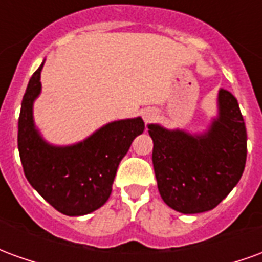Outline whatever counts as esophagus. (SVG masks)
Returning <instances> with one entry per match:
<instances>
[{
    "label": "esophagus",
    "instance_id": "obj_1",
    "mask_svg": "<svg viewBox=\"0 0 262 262\" xmlns=\"http://www.w3.org/2000/svg\"><path fill=\"white\" fill-rule=\"evenodd\" d=\"M156 116H157V112L154 111V109H146L144 112H143V119L146 123H150V122H153L156 119Z\"/></svg>",
    "mask_w": 262,
    "mask_h": 262
}]
</instances>
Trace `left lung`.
I'll list each match as a JSON object with an SVG mask.
<instances>
[{
  "instance_id": "left-lung-1",
  "label": "left lung",
  "mask_w": 262,
  "mask_h": 262,
  "mask_svg": "<svg viewBox=\"0 0 262 262\" xmlns=\"http://www.w3.org/2000/svg\"><path fill=\"white\" fill-rule=\"evenodd\" d=\"M160 195L181 213L216 208L240 181L247 160V130L236 97L219 91V116L205 135L148 125Z\"/></svg>"
}]
</instances>
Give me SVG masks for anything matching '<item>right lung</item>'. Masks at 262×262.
I'll use <instances>...</instances> for the list:
<instances>
[{"instance_id":"right-lung-1","label":"right lung","mask_w":262,"mask_h":262,"mask_svg":"<svg viewBox=\"0 0 262 262\" xmlns=\"http://www.w3.org/2000/svg\"><path fill=\"white\" fill-rule=\"evenodd\" d=\"M33 73L22 99L18 148L26 180L56 210L82 216L101 208L112 192L116 170L135 137L142 135V118L112 122L84 142L54 147L33 125L32 105L40 92V71Z\"/></svg>"}]
</instances>
